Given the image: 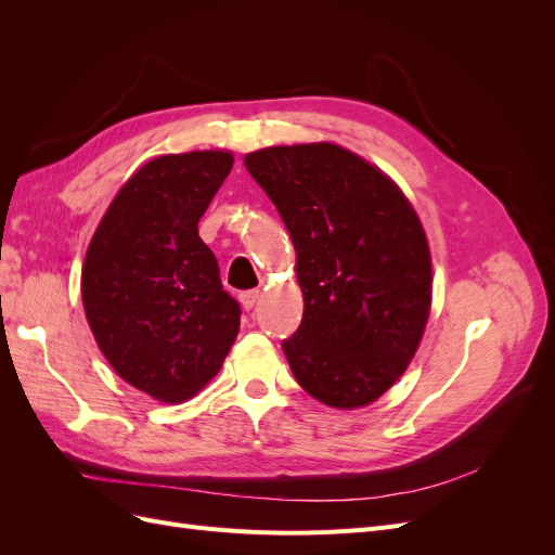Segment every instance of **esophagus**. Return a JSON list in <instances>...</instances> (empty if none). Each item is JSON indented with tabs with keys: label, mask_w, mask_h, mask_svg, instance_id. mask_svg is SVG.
Returning a JSON list of instances; mask_svg holds the SVG:
<instances>
[{
	"label": "esophagus",
	"mask_w": 555,
	"mask_h": 555,
	"mask_svg": "<svg viewBox=\"0 0 555 555\" xmlns=\"http://www.w3.org/2000/svg\"><path fill=\"white\" fill-rule=\"evenodd\" d=\"M259 296H261V292L259 289H249V292H243L238 298H241V306L245 308V310H251L257 306V300H259Z\"/></svg>",
	"instance_id": "esophagus-1"
}]
</instances>
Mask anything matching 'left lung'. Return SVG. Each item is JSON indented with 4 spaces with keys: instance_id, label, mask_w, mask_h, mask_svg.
<instances>
[{
    "instance_id": "left-lung-1",
    "label": "left lung",
    "mask_w": 555,
    "mask_h": 555,
    "mask_svg": "<svg viewBox=\"0 0 555 555\" xmlns=\"http://www.w3.org/2000/svg\"><path fill=\"white\" fill-rule=\"evenodd\" d=\"M296 249L304 319L282 340L296 382L324 405H371L405 373L430 312L418 215L377 166L333 143L245 155Z\"/></svg>"
}]
</instances>
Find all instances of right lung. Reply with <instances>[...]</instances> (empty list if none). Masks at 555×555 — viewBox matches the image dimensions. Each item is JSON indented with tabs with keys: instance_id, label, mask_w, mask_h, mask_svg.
I'll list each match as a JSON object with an SVG mask.
<instances>
[{
	"instance_id": "1",
	"label": "right lung",
	"mask_w": 555,
	"mask_h": 555,
	"mask_svg": "<svg viewBox=\"0 0 555 555\" xmlns=\"http://www.w3.org/2000/svg\"><path fill=\"white\" fill-rule=\"evenodd\" d=\"M231 166L224 150L147 162L113 198L82 263V308L99 349L127 384L162 402L204 389L238 335V300L198 238Z\"/></svg>"
}]
</instances>
